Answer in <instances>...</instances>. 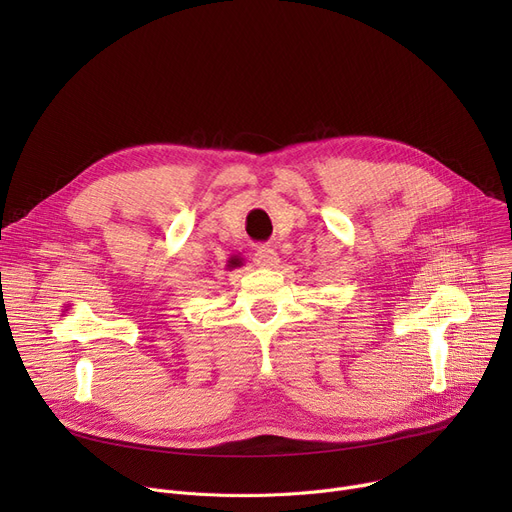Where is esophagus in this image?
I'll use <instances>...</instances> for the list:
<instances>
[{"instance_id":"obj_1","label":"esophagus","mask_w":512,"mask_h":512,"mask_svg":"<svg viewBox=\"0 0 512 512\" xmlns=\"http://www.w3.org/2000/svg\"><path fill=\"white\" fill-rule=\"evenodd\" d=\"M253 261H255V265L265 267V270H272V267H276L280 263V255H278L276 249L263 245V247H257V251L253 255Z\"/></svg>"}]
</instances>
